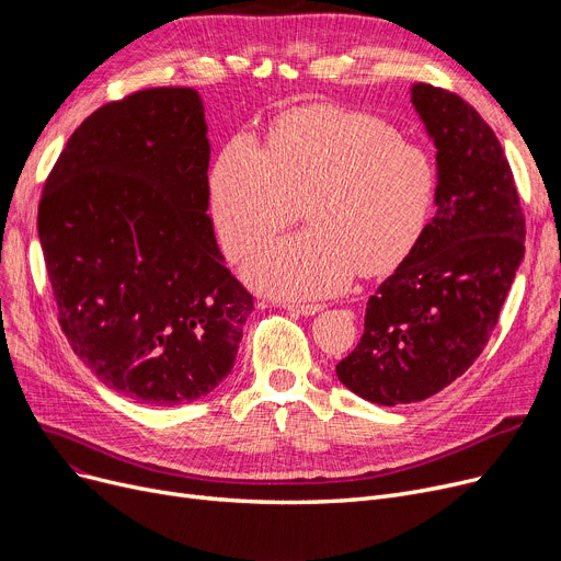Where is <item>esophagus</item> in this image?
Returning <instances> with one entry per match:
<instances>
[{
  "mask_svg": "<svg viewBox=\"0 0 561 561\" xmlns=\"http://www.w3.org/2000/svg\"><path fill=\"white\" fill-rule=\"evenodd\" d=\"M284 309L290 311V313H296V316H313V313L322 311L320 305H296V302L284 305Z\"/></svg>",
  "mask_w": 561,
  "mask_h": 561,
  "instance_id": "obj_1",
  "label": "esophagus"
}]
</instances>
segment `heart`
Returning <instances> with one entry per match:
<instances>
[{"instance_id": "obj_1", "label": "heart", "mask_w": 561, "mask_h": 561, "mask_svg": "<svg viewBox=\"0 0 561 561\" xmlns=\"http://www.w3.org/2000/svg\"><path fill=\"white\" fill-rule=\"evenodd\" d=\"M436 165L377 115L307 106L265 138L239 134L211 170V214L225 252L245 256L296 222L309 229L259 248L243 265L268 296L313 300L343 293L357 271L385 275L416 250L436 202Z\"/></svg>"}]
</instances>
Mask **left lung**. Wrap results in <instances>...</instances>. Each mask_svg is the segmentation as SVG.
<instances>
[{
    "mask_svg": "<svg viewBox=\"0 0 561 561\" xmlns=\"http://www.w3.org/2000/svg\"><path fill=\"white\" fill-rule=\"evenodd\" d=\"M436 147V214L366 305L364 336L336 364L359 398L421 402L461 377L489 343L525 254V218L503 145L459 95L411 85Z\"/></svg>",
    "mask_w": 561,
    "mask_h": 561,
    "instance_id": "obj_1",
    "label": "left lung"
}]
</instances>
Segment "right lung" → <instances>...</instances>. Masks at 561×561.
<instances>
[{"mask_svg": "<svg viewBox=\"0 0 561 561\" xmlns=\"http://www.w3.org/2000/svg\"><path fill=\"white\" fill-rule=\"evenodd\" d=\"M209 154L197 91L147 88L85 117L41 197L61 330L102 385L140 404L211 393L254 309L206 214Z\"/></svg>", "mask_w": 561, "mask_h": 561, "instance_id": "1", "label": "right lung"}]
</instances>
